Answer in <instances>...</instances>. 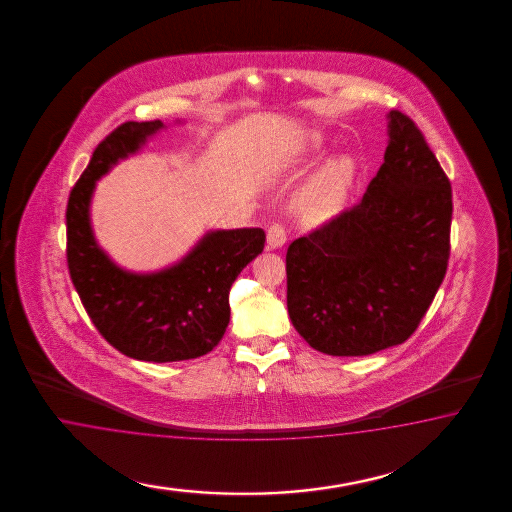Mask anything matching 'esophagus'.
<instances>
[{
	"label": "esophagus",
	"mask_w": 512,
	"mask_h": 512,
	"mask_svg": "<svg viewBox=\"0 0 512 512\" xmlns=\"http://www.w3.org/2000/svg\"><path fill=\"white\" fill-rule=\"evenodd\" d=\"M266 242H268V248L278 249L287 242V233H285V227L281 223H272L266 231Z\"/></svg>",
	"instance_id": "obj_1"
}]
</instances>
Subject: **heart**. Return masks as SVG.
Returning <instances> with one entry per match:
<instances>
[{"instance_id": "heart-1", "label": "heart", "mask_w": 512, "mask_h": 512, "mask_svg": "<svg viewBox=\"0 0 512 512\" xmlns=\"http://www.w3.org/2000/svg\"><path fill=\"white\" fill-rule=\"evenodd\" d=\"M321 146V137H313L311 148ZM355 182L353 159L341 155L328 161L321 171L313 176L310 186L296 202V214L310 225L330 221L340 214Z\"/></svg>"}]
</instances>
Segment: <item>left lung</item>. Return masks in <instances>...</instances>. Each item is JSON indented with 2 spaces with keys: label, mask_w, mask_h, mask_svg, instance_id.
Returning <instances> with one entry per match:
<instances>
[{
  "label": "left lung",
  "mask_w": 512,
  "mask_h": 512,
  "mask_svg": "<svg viewBox=\"0 0 512 512\" xmlns=\"http://www.w3.org/2000/svg\"><path fill=\"white\" fill-rule=\"evenodd\" d=\"M385 163L358 204L287 249V310L332 357L407 340L434 302L450 257L452 189L417 124L388 114Z\"/></svg>",
  "instance_id": "1"
}]
</instances>
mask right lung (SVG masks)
<instances>
[{"mask_svg": "<svg viewBox=\"0 0 512 512\" xmlns=\"http://www.w3.org/2000/svg\"><path fill=\"white\" fill-rule=\"evenodd\" d=\"M159 127V120L125 122L97 144L67 202V266L84 310L114 349L146 362H178L202 357L221 341L231 319V285L263 251L266 234H206L182 263L152 276L127 274L110 263L90 229L95 180Z\"/></svg>", "mask_w": 512, "mask_h": 512, "instance_id": "obj_1", "label": "right lung"}]
</instances>
